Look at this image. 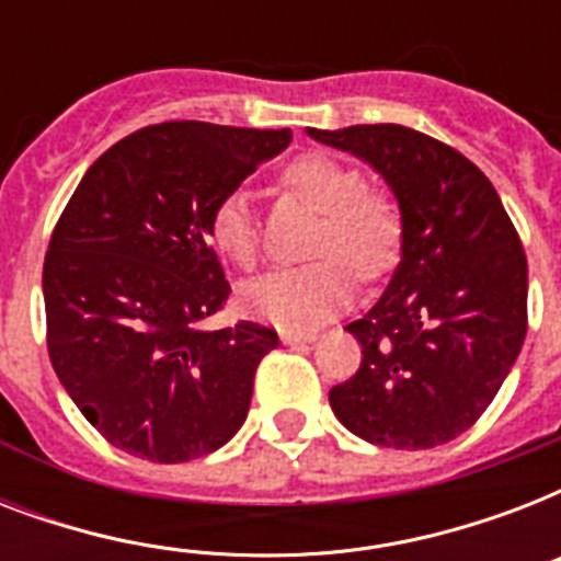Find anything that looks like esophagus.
<instances>
[{"mask_svg": "<svg viewBox=\"0 0 561 561\" xmlns=\"http://www.w3.org/2000/svg\"><path fill=\"white\" fill-rule=\"evenodd\" d=\"M279 337H282V343H288V346H297V343L317 341V332H282Z\"/></svg>", "mask_w": 561, "mask_h": 561, "instance_id": "1", "label": "esophagus"}]
</instances>
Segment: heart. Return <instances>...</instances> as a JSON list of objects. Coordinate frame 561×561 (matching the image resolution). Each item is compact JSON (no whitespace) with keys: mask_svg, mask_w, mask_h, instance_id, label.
Instances as JSON below:
<instances>
[{"mask_svg":"<svg viewBox=\"0 0 561 561\" xmlns=\"http://www.w3.org/2000/svg\"><path fill=\"white\" fill-rule=\"evenodd\" d=\"M285 186L323 211L311 253L317 262L276 267L253 279L241 294L247 314L285 329L311 332L352 299L355 282L378 279L390 271L401 250V211L390 194L364 188V174L346 162L306 153L285 169ZM211 244L241 267L259 255V227L244 192L220 197L209 218Z\"/></svg>","mask_w":561,"mask_h":561,"instance_id":"b5f03b06","label":"heart"}]
</instances>
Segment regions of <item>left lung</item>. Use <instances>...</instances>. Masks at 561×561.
I'll return each mask as SVG.
<instances>
[{
  "label": "left lung",
  "mask_w": 561,
  "mask_h": 561,
  "mask_svg": "<svg viewBox=\"0 0 561 561\" xmlns=\"http://www.w3.org/2000/svg\"><path fill=\"white\" fill-rule=\"evenodd\" d=\"M369 162L401 211V262L346 325L360 367L329 392L334 416L383 448L451 443L492 404L527 334V255L486 174L401 125L308 127Z\"/></svg>",
  "instance_id": "8db88e82"
}]
</instances>
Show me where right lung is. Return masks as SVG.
Instances as JSON below:
<instances>
[{
	"instance_id": "add662e5",
	"label": "right lung",
	"mask_w": 561,
	"mask_h": 561,
	"mask_svg": "<svg viewBox=\"0 0 561 561\" xmlns=\"http://www.w3.org/2000/svg\"><path fill=\"white\" fill-rule=\"evenodd\" d=\"M290 130L165 122L125 136L83 174L43 264L48 358L87 422L151 462L218 451L244 425L273 329L206 332L229 282L209 218Z\"/></svg>"
}]
</instances>
